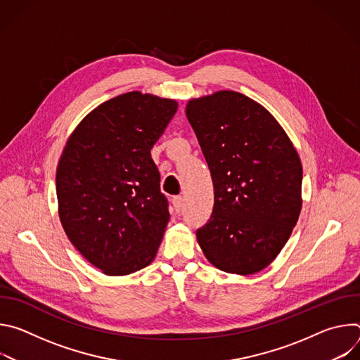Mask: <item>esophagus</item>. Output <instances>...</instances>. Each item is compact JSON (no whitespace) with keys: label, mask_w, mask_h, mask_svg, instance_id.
I'll return each mask as SVG.
<instances>
[{"label":"esophagus","mask_w":360,"mask_h":360,"mask_svg":"<svg viewBox=\"0 0 360 360\" xmlns=\"http://www.w3.org/2000/svg\"><path fill=\"white\" fill-rule=\"evenodd\" d=\"M172 205H174V210L176 212H181L182 207H184V198L182 196H174L172 198Z\"/></svg>","instance_id":"1"}]
</instances>
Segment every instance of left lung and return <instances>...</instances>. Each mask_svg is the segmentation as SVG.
<instances>
[{
  "instance_id": "left-lung-1",
  "label": "left lung",
  "mask_w": 360,
  "mask_h": 360,
  "mask_svg": "<svg viewBox=\"0 0 360 360\" xmlns=\"http://www.w3.org/2000/svg\"><path fill=\"white\" fill-rule=\"evenodd\" d=\"M186 117L214 182L211 218L196 229L218 269L266 268L289 239L302 207V164L278 121L233 91L192 99Z\"/></svg>"
}]
</instances>
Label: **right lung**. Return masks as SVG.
Here are the masks:
<instances>
[{"label":"right lung","mask_w":360,"mask_h":360,"mask_svg":"<svg viewBox=\"0 0 360 360\" xmlns=\"http://www.w3.org/2000/svg\"><path fill=\"white\" fill-rule=\"evenodd\" d=\"M178 110L172 99L128 92L101 104L77 127L57 168L64 231L107 275H128L155 258L169 202L150 149Z\"/></svg>","instance_id":"obj_1"}]
</instances>
